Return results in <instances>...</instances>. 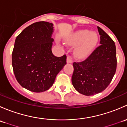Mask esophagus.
Masks as SVG:
<instances>
[{"instance_id":"1","label":"esophagus","mask_w":127,"mask_h":127,"mask_svg":"<svg viewBox=\"0 0 127 127\" xmlns=\"http://www.w3.org/2000/svg\"><path fill=\"white\" fill-rule=\"evenodd\" d=\"M66 62L67 63H72V61L71 60V58L70 56H67V60H66Z\"/></svg>"}]
</instances>
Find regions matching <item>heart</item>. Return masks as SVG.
<instances>
[{
    "mask_svg": "<svg viewBox=\"0 0 127 127\" xmlns=\"http://www.w3.org/2000/svg\"><path fill=\"white\" fill-rule=\"evenodd\" d=\"M98 41L96 33L84 29L71 34L66 39V43L70 46H77L74 51V55L77 58L84 59L92 53Z\"/></svg>",
    "mask_w": 127,
    "mask_h": 127,
    "instance_id": "1",
    "label": "heart"
}]
</instances>
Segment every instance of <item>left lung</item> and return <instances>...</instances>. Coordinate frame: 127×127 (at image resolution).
Returning a JSON list of instances; mask_svg holds the SVG:
<instances>
[{
  "instance_id": "left-lung-1",
  "label": "left lung",
  "mask_w": 127,
  "mask_h": 127,
  "mask_svg": "<svg viewBox=\"0 0 127 127\" xmlns=\"http://www.w3.org/2000/svg\"><path fill=\"white\" fill-rule=\"evenodd\" d=\"M100 45L84 61L73 63L72 83L79 93L92 96L103 92L111 83L117 67L116 48L112 39L98 26Z\"/></svg>"
}]
</instances>
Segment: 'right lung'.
<instances>
[{
  "instance_id": "1",
  "label": "right lung",
  "mask_w": 127,
  "mask_h": 127,
  "mask_svg": "<svg viewBox=\"0 0 127 127\" xmlns=\"http://www.w3.org/2000/svg\"><path fill=\"white\" fill-rule=\"evenodd\" d=\"M53 24L39 21L29 26L16 37L12 53V66L23 87L36 93L53 85L57 74L66 64V56L53 55Z\"/></svg>"
}]
</instances>
